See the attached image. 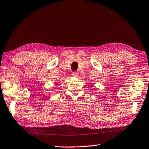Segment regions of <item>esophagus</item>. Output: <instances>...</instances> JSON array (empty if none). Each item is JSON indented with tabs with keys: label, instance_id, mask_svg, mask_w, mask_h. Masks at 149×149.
Listing matches in <instances>:
<instances>
[{
	"label": "esophagus",
	"instance_id": "34e87169",
	"mask_svg": "<svg viewBox=\"0 0 149 149\" xmlns=\"http://www.w3.org/2000/svg\"><path fill=\"white\" fill-rule=\"evenodd\" d=\"M78 75H79V74H78L77 72H73L72 73V77H77Z\"/></svg>",
	"mask_w": 149,
	"mask_h": 149
}]
</instances>
